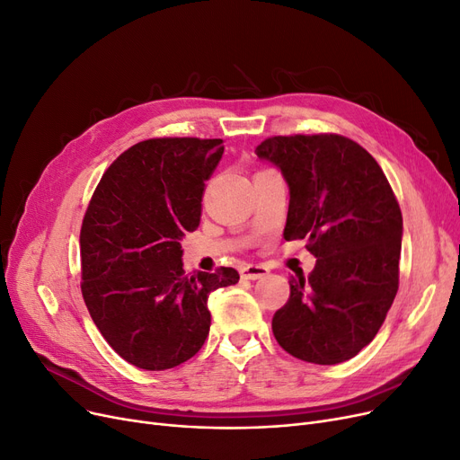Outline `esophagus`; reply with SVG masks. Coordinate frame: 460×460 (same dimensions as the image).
<instances>
[{
  "label": "esophagus",
  "mask_w": 460,
  "mask_h": 460,
  "mask_svg": "<svg viewBox=\"0 0 460 460\" xmlns=\"http://www.w3.org/2000/svg\"><path fill=\"white\" fill-rule=\"evenodd\" d=\"M269 274V269L265 265H244L241 269V276L244 279H259Z\"/></svg>",
  "instance_id": "obj_1"
}]
</instances>
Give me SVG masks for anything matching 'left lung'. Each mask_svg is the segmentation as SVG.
Segmentation results:
<instances>
[{
	"label": "left lung",
	"mask_w": 460,
	"mask_h": 460,
	"mask_svg": "<svg viewBox=\"0 0 460 460\" xmlns=\"http://www.w3.org/2000/svg\"><path fill=\"white\" fill-rule=\"evenodd\" d=\"M255 154L289 186L284 238H306L317 257L308 278L291 276L274 338L301 361L344 363L374 341L398 291L401 207L382 167L348 137L278 135Z\"/></svg>",
	"instance_id": "obj_1"
}]
</instances>
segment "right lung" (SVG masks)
Masks as SVG:
<instances>
[{
    "label": "right lung",
    "mask_w": 460,
    "mask_h": 460,
    "mask_svg": "<svg viewBox=\"0 0 460 460\" xmlns=\"http://www.w3.org/2000/svg\"><path fill=\"white\" fill-rule=\"evenodd\" d=\"M222 138H148L119 154L99 181L81 227L83 296L95 327L129 365L167 370L210 331L208 295L238 272L188 276L181 241L201 222L205 182Z\"/></svg>",
    "instance_id": "1"
}]
</instances>
